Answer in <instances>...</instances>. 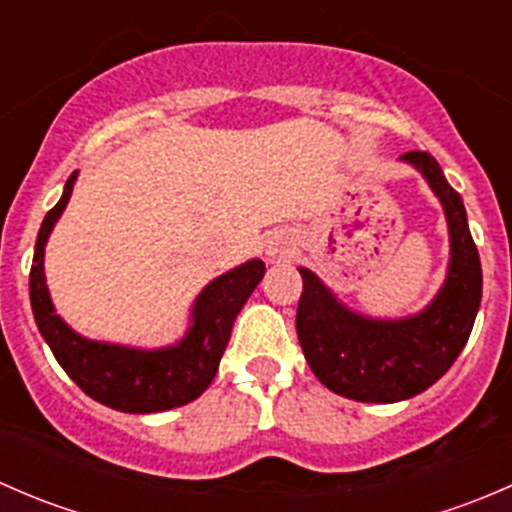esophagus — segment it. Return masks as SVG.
Here are the masks:
<instances>
[{
	"label": "esophagus",
	"mask_w": 512,
	"mask_h": 512,
	"mask_svg": "<svg viewBox=\"0 0 512 512\" xmlns=\"http://www.w3.org/2000/svg\"><path fill=\"white\" fill-rule=\"evenodd\" d=\"M285 242H282V237H275V240H270V245H267V255L270 257H277V255H285Z\"/></svg>",
	"instance_id": "34e87169"
}]
</instances>
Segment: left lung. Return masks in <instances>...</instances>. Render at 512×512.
Masks as SVG:
<instances>
[{"mask_svg":"<svg viewBox=\"0 0 512 512\" xmlns=\"http://www.w3.org/2000/svg\"><path fill=\"white\" fill-rule=\"evenodd\" d=\"M404 160L421 170L446 210L451 267L438 297L416 317L379 322L349 312L312 272L299 267L304 287L297 337L304 359L327 389L366 404L411 399L436 384L466 347L483 292L478 247L461 195L431 153L409 151Z\"/></svg>","mask_w":512,"mask_h":512,"instance_id":"8db88e82","label":"left lung"}]
</instances>
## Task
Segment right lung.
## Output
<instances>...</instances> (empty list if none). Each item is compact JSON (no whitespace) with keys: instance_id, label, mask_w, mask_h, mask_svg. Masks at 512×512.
Segmentation results:
<instances>
[{"instance_id":"add662e5","label":"right lung","mask_w":512,"mask_h":512,"mask_svg":"<svg viewBox=\"0 0 512 512\" xmlns=\"http://www.w3.org/2000/svg\"><path fill=\"white\" fill-rule=\"evenodd\" d=\"M74 180L76 173H71L64 195L46 213L36 235L29 297L41 337L81 391L116 411L156 414L198 399L218 374L232 322L265 275V262L250 260L210 282L193 307V327L175 347L141 352L116 344L89 342L61 322L44 282V245L51 227L69 203Z\"/></svg>"}]
</instances>
